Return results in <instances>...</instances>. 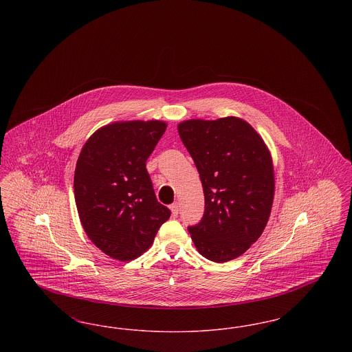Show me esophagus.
I'll return each instance as SVG.
<instances>
[{
  "label": "esophagus",
  "instance_id": "obj_1",
  "mask_svg": "<svg viewBox=\"0 0 352 352\" xmlns=\"http://www.w3.org/2000/svg\"><path fill=\"white\" fill-rule=\"evenodd\" d=\"M170 210H171V214H173V217H178V212H179V206H178V203L175 201V203H173V204H170Z\"/></svg>",
  "mask_w": 352,
  "mask_h": 352
}]
</instances>
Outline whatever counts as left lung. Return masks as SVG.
<instances>
[{
  "mask_svg": "<svg viewBox=\"0 0 352 352\" xmlns=\"http://www.w3.org/2000/svg\"><path fill=\"white\" fill-rule=\"evenodd\" d=\"M178 133L201 177L204 214L188 232L203 257L226 263L247 251L268 223L274 197L272 157L237 118L187 120Z\"/></svg>",
  "mask_w": 352,
  "mask_h": 352,
  "instance_id": "left-lung-1",
  "label": "left lung"
}]
</instances>
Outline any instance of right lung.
<instances>
[{
  "mask_svg": "<svg viewBox=\"0 0 352 352\" xmlns=\"http://www.w3.org/2000/svg\"><path fill=\"white\" fill-rule=\"evenodd\" d=\"M165 131L166 124L157 120L113 122L92 134L78 158L74 192L84 231L120 261L146 251L170 218L146 170Z\"/></svg>",
  "mask_w": 352,
  "mask_h": 352,
  "instance_id": "add662e5",
  "label": "right lung"
}]
</instances>
